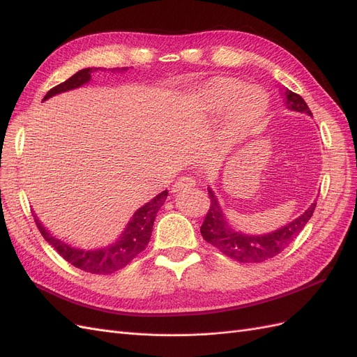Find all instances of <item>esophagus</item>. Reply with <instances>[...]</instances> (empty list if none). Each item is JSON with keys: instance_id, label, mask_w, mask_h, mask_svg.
Masks as SVG:
<instances>
[{"instance_id": "esophagus-1", "label": "esophagus", "mask_w": 357, "mask_h": 357, "mask_svg": "<svg viewBox=\"0 0 357 357\" xmlns=\"http://www.w3.org/2000/svg\"><path fill=\"white\" fill-rule=\"evenodd\" d=\"M193 186H195V178L186 176V177L178 178L174 185H172V192H180V190H185V189H189Z\"/></svg>"}]
</instances>
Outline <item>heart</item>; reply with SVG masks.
Masks as SVG:
<instances>
[{
	"instance_id": "obj_1",
	"label": "heart",
	"mask_w": 357,
	"mask_h": 357,
	"mask_svg": "<svg viewBox=\"0 0 357 357\" xmlns=\"http://www.w3.org/2000/svg\"><path fill=\"white\" fill-rule=\"evenodd\" d=\"M201 100L211 113L228 112L223 138L236 142L247 135L262 121L269 107V96L257 86H250L236 79H215L204 86Z\"/></svg>"
}]
</instances>
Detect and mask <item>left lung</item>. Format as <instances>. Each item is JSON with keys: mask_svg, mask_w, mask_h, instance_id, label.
Listing matches in <instances>:
<instances>
[{"mask_svg": "<svg viewBox=\"0 0 357 357\" xmlns=\"http://www.w3.org/2000/svg\"><path fill=\"white\" fill-rule=\"evenodd\" d=\"M284 100L289 110L312 116L307 102L302 100L301 95L284 89ZM208 197L211 199V204L201 226L202 238L215 248H219L223 255L243 264L264 262L277 256L278 253H282L296 238L299 232L304 229V226L311 219L312 213H314L317 204L312 202L295 220L286 223L277 231L259 235H248L241 231H236L229 223V220L226 219L219 199L214 195L211 188H208Z\"/></svg>", "mask_w": 357, "mask_h": 357, "instance_id": "left-lung-1", "label": "left lung"}]
</instances>
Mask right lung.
I'll return each instance as SVG.
<instances>
[{
	"label": "right lung",
	"instance_id": "1",
	"mask_svg": "<svg viewBox=\"0 0 357 357\" xmlns=\"http://www.w3.org/2000/svg\"><path fill=\"white\" fill-rule=\"evenodd\" d=\"M101 68H83L75 73L74 75L63 83L52 88L43 101H46L52 96H55L62 92H68L73 89H77L80 86L91 82L92 74ZM112 73H125L126 68H110ZM168 197V190L160 192L152 201L144 204L143 207H139L134 214L131 220L128 222L125 231L119 235V238L107 247L102 248H93V250H84V248L73 247L71 244L63 243L58 238H55L41 222L37 219L34 214V220L38 226V229L45 238L55 250L66 259V261L75 268L82 269V271L91 273V274H112L119 269L125 268L129 262L135 259L139 253H142L147 243L150 241L153 229V222L156 218V213L164 205L165 199Z\"/></svg>",
	"mask_w": 357,
	"mask_h": 357
}]
</instances>
